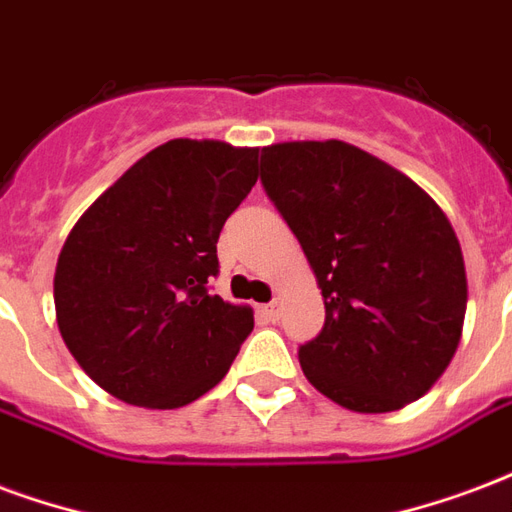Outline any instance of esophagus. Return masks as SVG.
<instances>
[{"instance_id":"obj_1","label":"esophagus","mask_w":512,"mask_h":512,"mask_svg":"<svg viewBox=\"0 0 512 512\" xmlns=\"http://www.w3.org/2000/svg\"><path fill=\"white\" fill-rule=\"evenodd\" d=\"M260 314H263V317H266L268 323H276V320H279V314H282V309H279V304H268V306H260Z\"/></svg>"}]
</instances>
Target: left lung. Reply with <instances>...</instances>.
Listing matches in <instances>:
<instances>
[{"instance_id": "1", "label": "left lung", "mask_w": 512, "mask_h": 512, "mask_svg": "<svg viewBox=\"0 0 512 512\" xmlns=\"http://www.w3.org/2000/svg\"><path fill=\"white\" fill-rule=\"evenodd\" d=\"M260 181L323 290L298 347L306 380L355 412H393L448 369L467 312L461 244L412 179L342 140L276 143Z\"/></svg>"}]
</instances>
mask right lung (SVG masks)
I'll use <instances>...</instances> for the list:
<instances>
[{
    "label": "right lung",
    "instance_id": "add662e5",
    "mask_svg": "<svg viewBox=\"0 0 512 512\" xmlns=\"http://www.w3.org/2000/svg\"><path fill=\"white\" fill-rule=\"evenodd\" d=\"M255 181L257 149L176 138L75 222L56 263V323L102 391L176 410L225 377L255 317L208 285L219 233Z\"/></svg>",
    "mask_w": 512,
    "mask_h": 512
}]
</instances>
